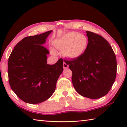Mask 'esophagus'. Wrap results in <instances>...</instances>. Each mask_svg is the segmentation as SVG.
<instances>
[{
	"instance_id": "1",
	"label": "esophagus",
	"mask_w": 127,
	"mask_h": 127,
	"mask_svg": "<svg viewBox=\"0 0 127 127\" xmlns=\"http://www.w3.org/2000/svg\"><path fill=\"white\" fill-rule=\"evenodd\" d=\"M69 67V65L67 64L66 63H65V62H64L63 63V68L64 69H66L68 68Z\"/></svg>"
}]
</instances>
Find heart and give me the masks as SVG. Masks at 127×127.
<instances>
[{"instance_id":"1","label":"heart","mask_w":127,"mask_h":127,"mask_svg":"<svg viewBox=\"0 0 127 127\" xmlns=\"http://www.w3.org/2000/svg\"><path fill=\"white\" fill-rule=\"evenodd\" d=\"M87 45L88 39L86 36L77 32H69L64 34L55 42L56 48L64 50V55L70 59H76L81 56ZM52 52L55 53L53 50Z\"/></svg>"}]
</instances>
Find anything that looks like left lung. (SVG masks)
<instances>
[{"mask_svg": "<svg viewBox=\"0 0 127 127\" xmlns=\"http://www.w3.org/2000/svg\"><path fill=\"white\" fill-rule=\"evenodd\" d=\"M88 45L79 58L64 60L72 72L71 80L77 92L98 99L109 92L116 79L117 61L110 44L103 37L86 31Z\"/></svg>", "mask_w": 127, "mask_h": 127, "instance_id": "left-lung-1", "label": "left lung"}]
</instances>
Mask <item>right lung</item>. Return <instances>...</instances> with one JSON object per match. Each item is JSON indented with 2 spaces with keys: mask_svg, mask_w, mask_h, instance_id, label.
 <instances>
[{
  "mask_svg": "<svg viewBox=\"0 0 127 127\" xmlns=\"http://www.w3.org/2000/svg\"><path fill=\"white\" fill-rule=\"evenodd\" d=\"M52 31L26 37L17 43L8 60V76L12 90L27 103L35 104L52 96L63 70V60L47 64L48 51L43 46Z\"/></svg>",
  "mask_w": 127,
  "mask_h": 127,
  "instance_id": "1",
  "label": "right lung"
}]
</instances>
